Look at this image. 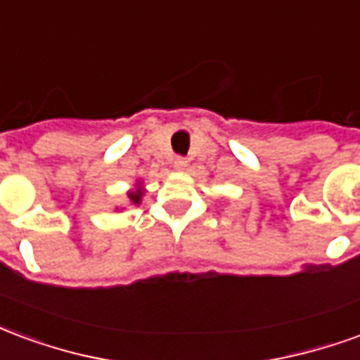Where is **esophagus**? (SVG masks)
<instances>
[{
    "mask_svg": "<svg viewBox=\"0 0 360 360\" xmlns=\"http://www.w3.org/2000/svg\"><path fill=\"white\" fill-rule=\"evenodd\" d=\"M173 167L183 172V169L187 167V160H185V158H175V160H173Z\"/></svg>",
    "mask_w": 360,
    "mask_h": 360,
    "instance_id": "34e87169",
    "label": "esophagus"
}]
</instances>
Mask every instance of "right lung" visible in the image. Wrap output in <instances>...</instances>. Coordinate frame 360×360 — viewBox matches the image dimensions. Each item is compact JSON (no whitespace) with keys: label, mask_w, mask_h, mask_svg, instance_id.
<instances>
[{"label":"right lung","mask_w":360,"mask_h":360,"mask_svg":"<svg viewBox=\"0 0 360 360\" xmlns=\"http://www.w3.org/2000/svg\"><path fill=\"white\" fill-rule=\"evenodd\" d=\"M127 196H129V200H131L133 204H141V198H142L141 185L136 187V191H129V193H127Z\"/></svg>","instance_id":"right-lung-1"}]
</instances>
